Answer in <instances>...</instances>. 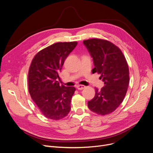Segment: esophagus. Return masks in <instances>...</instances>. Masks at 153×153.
I'll use <instances>...</instances> for the list:
<instances>
[{
    "label": "esophagus",
    "instance_id": "1",
    "mask_svg": "<svg viewBox=\"0 0 153 153\" xmlns=\"http://www.w3.org/2000/svg\"><path fill=\"white\" fill-rule=\"evenodd\" d=\"M85 87V86L84 85H78L77 86V89L78 90H82V89H84Z\"/></svg>",
    "mask_w": 153,
    "mask_h": 153
}]
</instances>
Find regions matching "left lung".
Instances as JSON below:
<instances>
[{
	"label": "left lung",
	"instance_id": "8db88e82",
	"mask_svg": "<svg viewBox=\"0 0 153 153\" xmlns=\"http://www.w3.org/2000/svg\"><path fill=\"white\" fill-rule=\"evenodd\" d=\"M94 60L92 73L100 74L105 86L95 89L94 97L88 102V107L100 115L114 111L125 97L129 85V68L120 48L106 39L92 38L83 41Z\"/></svg>",
	"mask_w": 153,
	"mask_h": 153
}]
</instances>
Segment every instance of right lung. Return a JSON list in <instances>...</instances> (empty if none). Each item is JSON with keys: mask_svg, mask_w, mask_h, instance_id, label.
<instances>
[{"mask_svg": "<svg viewBox=\"0 0 153 153\" xmlns=\"http://www.w3.org/2000/svg\"><path fill=\"white\" fill-rule=\"evenodd\" d=\"M77 45V42L54 43L37 53L31 61L28 74L29 93L48 119L61 120L70 111L76 89L60 86L59 73L64 60Z\"/></svg>", "mask_w": 153, "mask_h": 153, "instance_id": "1", "label": "right lung"}]
</instances>
